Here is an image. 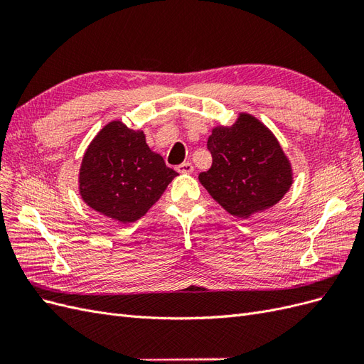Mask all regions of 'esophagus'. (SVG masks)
I'll list each match as a JSON object with an SVG mask.
<instances>
[{"label":"esophagus","mask_w":364,"mask_h":364,"mask_svg":"<svg viewBox=\"0 0 364 364\" xmlns=\"http://www.w3.org/2000/svg\"><path fill=\"white\" fill-rule=\"evenodd\" d=\"M176 170H178L182 174H191L194 171L191 162H182L181 165H178V167H176Z\"/></svg>","instance_id":"esophagus-1"}]
</instances>
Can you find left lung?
<instances>
[{"label": "left lung", "instance_id": "8db88e82", "mask_svg": "<svg viewBox=\"0 0 364 364\" xmlns=\"http://www.w3.org/2000/svg\"><path fill=\"white\" fill-rule=\"evenodd\" d=\"M213 165L199 181L230 215L249 218L277 205L289 193L294 173L273 132L247 112L232 124H217L208 138Z\"/></svg>", "mask_w": 364, "mask_h": 364}]
</instances>
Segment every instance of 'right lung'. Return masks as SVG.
<instances>
[{
  "label": "right lung",
  "mask_w": 364,
  "mask_h": 364,
  "mask_svg": "<svg viewBox=\"0 0 364 364\" xmlns=\"http://www.w3.org/2000/svg\"><path fill=\"white\" fill-rule=\"evenodd\" d=\"M176 176L149 147L144 132L112 119L83 153L79 194L94 211L129 225L146 215Z\"/></svg>",
  "instance_id": "add662e5"
}]
</instances>
